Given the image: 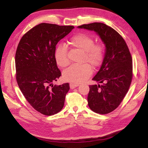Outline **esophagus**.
I'll return each instance as SVG.
<instances>
[{"label":"esophagus","mask_w":148,"mask_h":148,"mask_svg":"<svg viewBox=\"0 0 148 148\" xmlns=\"http://www.w3.org/2000/svg\"><path fill=\"white\" fill-rule=\"evenodd\" d=\"M79 86L78 84H75V83H70V89H74L75 88Z\"/></svg>","instance_id":"34e87169"}]
</instances>
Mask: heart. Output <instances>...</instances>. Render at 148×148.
<instances>
[{
	"mask_svg": "<svg viewBox=\"0 0 148 148\" xmlns=\"http://www.w3.org/2000/svg\"><path fill=\"white\" fill-rule=\"evenodd\" d=\"M71 45L84 52L81 65H74L65 70L63 77L66 81L79 83L85 81L92 74V69L99 66L104 60L105 49L102 44H95V39L89 34L78 33L70 39ZM56 63L61 68H65L70 64L67 48L63 44H59L55 51ZM89 63L88 64H87Z\"/></svg>",
	"mask_w": 148,
	"mask_h": 148,
	"instance_id": "b5f03b06",
	"label": "heart"
}]
</instances>
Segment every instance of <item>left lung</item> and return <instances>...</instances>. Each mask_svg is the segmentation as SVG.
<instances>
[{"label":"left lung","mask_w":148,"mask_h":148,"mask_svg":"<svg viewBox=\"0 0 148 148\" xmlns=\"http://www.w3.org/2000/svg\"><path fill=\"white\" fill-rule=\"evenodd\" d=\"M79 28L95 31L106 45V53L99 71L92 80L102 85H89L88 106L93 112L107 114L123 101L132 81V57L126 42L114 29L102 23L82 25Z\"/></svg>","instance_id":"1"}]
</instances>
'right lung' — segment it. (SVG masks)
Returning a JSON list of instances; mask_svg holds the SVG:
<instances>
[{
	"label": "right lung",
	"instance_id": "obj_1",
	"mask_svg": "<svg viewBox=\"0 0 148 148\" xmlns=\"http://www.w3.org/2000/svg\"><path fill=\"white\" fill-rule=\"evenodd\" d=\"M75 27L42 23L26 32L15 53L16 79L26 99L47 116L60 112L64 106L69 83L53 85L61 76L55 59L56 46Z\"/></svg>",
	"mask_w": 148,
	"mask_h": 148
}]
</instances>
